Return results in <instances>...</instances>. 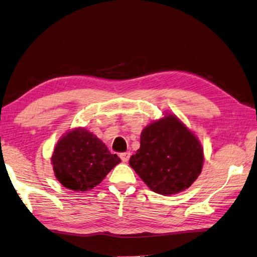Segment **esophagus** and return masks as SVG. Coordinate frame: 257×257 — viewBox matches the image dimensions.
I'll use <instances>...</instances> for the list:
<instances>
[{
	"label": "esophagus",
	"mask_w": 257,
	"mask_h": 257,
	"mask_svg": "<svg viewBox=\"0 0 257 257\" xmlns=\"http://www.w3.org/2000/svg\"><path fill=\"white\" fill-rule=\"evenodd\" d=\"M120 159L123 163H127L130 159V152H123L120 153Z\"/></svg>",
	"instance_id": "esophagus-1"
}]
</instances>
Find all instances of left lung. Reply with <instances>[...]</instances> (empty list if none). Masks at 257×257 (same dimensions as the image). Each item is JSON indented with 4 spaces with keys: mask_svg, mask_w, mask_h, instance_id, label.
Wrapping results in <instances>:
<instances>
[{
    "mask_svg": "<svg viewBox=\"0 0 257 257\" xmlns=\"http://www.w3.org/2000/svg\"><path fill=\"white\" fill-rule=\"evenodd\" d=\"M204 160L197 136L180 118L165 112L142 130L140 148L129 165L154 193L169 196L192 186Z\"/></svg>",
    "mask_w": 257,
    "mask_h": 257,
    "instance_id": "left-lung-1",
    "label": "left lung"
}]
</instances>
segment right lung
<instances>
[{
  "label": "right lung",
  "mask_w": 257,
  "mask_h": 257,
  "mask_svg": "<svg viewBox=\"0 0 257 257\" xmlns=\"http://www.w3.org/2000/svg\"><path fill=\"white\" fill-rule=\"evenodd\" d=\"M121 160L85 128L65 133L53 149L51 164L55 176L65 188L87 192L104 180Z\"/></svg>",
  "instance_id": "1"
}]
</instances>
